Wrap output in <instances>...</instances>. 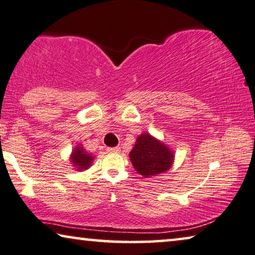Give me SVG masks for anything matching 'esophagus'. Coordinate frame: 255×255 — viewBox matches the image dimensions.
<instances>
[{
    "instance_id": "obj_1",
    "label": "esophagus",
    "mask_w": 255,
    "mask_h": 255,
    "mask_svg": "<svg viewBox=\"0 0 255 255\" xmlns=\"http://www.w3.org/2000/svg\"><path fill=\"white\" fill-rule=\"evenodd\" d=\"M107 150H108L109 153H120L121 148H120V147H108Z\"/></svg>"
}]
</instances>
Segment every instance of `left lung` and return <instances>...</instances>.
Here are the masks:
<instances>
[{
    "instance_id": "1",
    "label": "left lung",
    "mask_w": 255,
    "mask_h": 255,
    "mask_svg": "<svg viewBox=\"0 0 255 255\" xmlns=\"http://www.w3.org/2000/svg\"><path fill=\"white\" fill-rule=\"evenodd\" d=\"M173 157L172 150L149 133L140 134L130 152V160L134 169L145 178L169 170Z\"/></svg>"
}]
</instances>
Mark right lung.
<instances>
[{
  "label": "right lung",
  "instance_id": "right-lung-1",
  "mask_svg": "<svg viewBox=\"0 0 255 255\" xmlns=\"http://www.w3.org/2000/svg\"><path fill=\"white\" fill-rule=\"evenodd\" d=\"M71 162L72 164L75 165V168L78 169V170H86L92 165V162L94 160V156L90 153H87L86 150L84 149L83 146L78 145L75 147V149L72 150L71 154Z\"/></svg>",
  "mask_w": 255,
  "mask_h": 255
}]
</instances>
